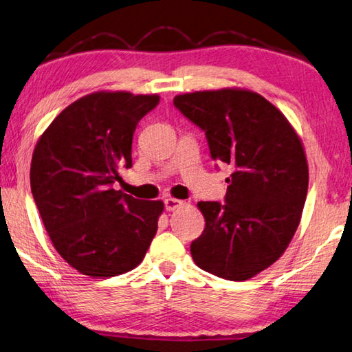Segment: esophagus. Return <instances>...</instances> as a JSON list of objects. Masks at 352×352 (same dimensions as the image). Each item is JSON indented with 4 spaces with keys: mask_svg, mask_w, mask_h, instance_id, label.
Listing matches in <instances>:
<instances>
[{
    "mask_svg": "<svg viewBox=\"0 0 352 352\" xmlns=\"http://www.w3.org/2000/svg\"><path fill=\"white\" fill-rule=\"evenodd\" d=\"M184 204L183 200H178V198H166L164 200V206L168 210H175L178 208H182Z\"/></svg>",
    "mask_w": 352,
    "mask_h": 352,
    "instance_id": "esophagus-1",
    "label": "esophagus"
}]
</instances>
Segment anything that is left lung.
I'll return each mask as SVG.
<instances>
[{
  "label": "left lung",
  "instance_id": "left-lung-1",
  "mask_svg": "<svg viewBox=\"0 0 352 352\" xmlns=\"http://www.w3.org/2000/svg\"><path fill=\"white\" fill-rule=\"evenodd\" d=\"M174 104L206 133L214 162L234 172L226 203L198 201L206 221L190 245L198 267L243 282L282 257L308 194V160L298 133L276 106L243 87L177 95Z\"/></svg>",
  "mask_w": 352,
  "mask_h": 352
}]
</instances>
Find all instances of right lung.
Segmentation results:
<instances>
[{"label": "right lung", "instance_id": "1", "mask_svg": "<svg viewBox=\"0 0 352 352\" xmlns=\"http://www.w3.org/2000/svg\"><path fill=\"white\" fill-rule=\"evenodd\" d=\"M157 94L100 91L56 115L38 138L30 188L43 225L63 258L82 276L115 277L137 267L155 237L162 200L112 189L132 166L138 121Z\"/></svg>", "mask_w": 352, "mask_h": 352}]
</instances>
